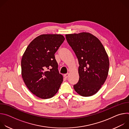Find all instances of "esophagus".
Segmentation results:
<instances>
[{
    "mask_svg": "<svg viewBox=\"0 0 129 129\" xmlns=\"http://www.w3.org/2000/svg\"><path fill=\"white\" fill-rule=\"evenodd\" d=\"M64 76V77H65L66 79H67V78L68 77V76H69V73H66V74H65Z\"/></svg>",
    "mask_w": 129,
    "mask_h": 129,
    "instance_id": "esophagus-1",
    "label": "esophagus"
}]
</instances>
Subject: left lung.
Segmentation results:
<instances>
[{
    "label": "left lung",
    "instance_id": "obj_1",
    "mask_svg": "<svg viewBox=\"0 0 129 129\" xmlns=\"http://www.w3.org/2000/svg\"><path fill=\"white\" fill-rule=\"evenodd\" d=\"M65 36L80 65L79 81L73 88L81 96L93 95L104 85L108 76L109 61L105 49L99 39L89 33Z\"/></svg>",
    "mask_w": 129,
    "mask_h": 129
}]
</instances>
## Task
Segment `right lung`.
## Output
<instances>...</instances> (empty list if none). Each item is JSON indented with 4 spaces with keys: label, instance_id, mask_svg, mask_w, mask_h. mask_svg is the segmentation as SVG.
Here are the masks:
<instances>
[{
    "label": "right lung",
    "instance_id": "1",
    "mask_svg": "<svg viewBox=\"0 0 129 129\" xmlns=\"http://www.w3.org/2000/svg\"><path fill=\"white\" fill-rule=\"evenodd\" d=\"M64 40L61 35H40L29 43L23 55L21 65L23 81L31 92L39 98L53 97L63 82L54 53Z\"/></svg>",
    "mask_w": 129,
    "mask_h": 129
}]
</instances>
